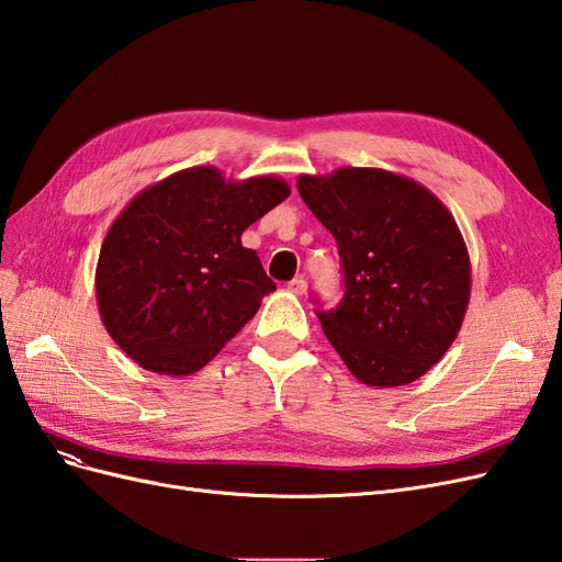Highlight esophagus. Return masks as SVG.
<instances>
[{
    "instance_id": "esophagus-1",
    "label": "esophagus",
    "mask_w": 562,
    "mask_h": 562,
    "mask_svg": "<svg viewBox=\"0 0 562 562\" xmlns=\"http://www.w3.org/2000/svg\"><path fill=\"white\" fill-rule=\"evenodd\" d=\"M288 291H291L293 295H304V293H307V281H304L302 277L288 281Z\"/></svg>"
}]
</instances>
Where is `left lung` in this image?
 <instances>
[{
  "instance_id": "obj_1",
  "label": "left lung",
  "mask_w": 562,
  "mask_h": 562,
  "mask_svg": "<svg viewBox=\"0 0 562 562\" xmlns=\"http://www.w3.org/2000/svg\"><path fill=\"white\" fill-rule=\"evenodd\" d=\"M297 190L337 241L345 297L316 312L356 380L403 386L443 359L462 328L471 262L452 213L384 168L300 176Z\"/></svg>"
}]
</instances>
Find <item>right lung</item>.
<instances>
[{"label":"right lung","instance_id":"right-lung-1","mask_svg":"<svg viewBox=\"0 0 562 562\" xmlns=\"http://www.w3.org/2000/svg\"><path fill=\"white\" fill-rule=\"evenodd\" d=\"M291 194L285 180L184 168L145 187L112 223L95 267L98 312L145 370L192 375L277 288L241 234Z\"/></svg>","mask_w":562,"mask_h":562}]
</instances>
